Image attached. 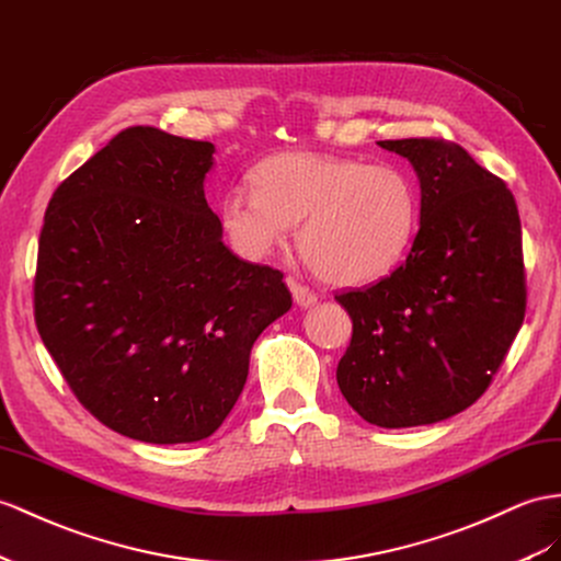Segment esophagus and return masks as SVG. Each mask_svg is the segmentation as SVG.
Listing matches in <instances>:
<instances>
[{
	"label": "esophagus",
	"instance_id": "1",
	"mask_svg": "<svg viewBox=\"0 0 561 561\" xmlns=\"http://www.w3.org/2000/svg\"><path fill=\"white\" fill-rule=\"evenodd\" d=\"M286 284H289V289H291V294H294V300H296V304H298L300 308H310V306L318 304V294L310 291L306 284L296 282L294 277H289V282H286Z\"/></svg>",
	"mask_w": 561,
	"mask_h": 561
}]
</instances>
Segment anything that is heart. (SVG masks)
<instances>
[{
    "mask_svg": "<svg viewBox=\"0 0 561 561\" xmlns=\"http://www.w3.org/2000/svg\"><path fill=\"white\" fill-rule=\"evenodd\" d=\"M249 190L229 192L220 227L247 261H263L298 227V249L322 282L365 286L393 272L420 229V190L391 163L284 151L251 170Z\"/></svg>",
    "mask_w": 561,
    "mask_h": 561,
    "instance_id": "b5f03b06",
    "label": "heart"
}]
</instances>
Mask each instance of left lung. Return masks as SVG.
Listing matches in <instances>:
<instances>
[{
    "instance_id": "obj_1",
    "label": "left lung",
    "mask_w": 561,
    "mask_h": 561,
    "mask_svg": "<svg viewBox=\"0 0 561 561\" xmlns=\"http://www.w3.org/2000/svg\"><path fill=\"white\" fill-rule=\"evenodd\" d=\"M420 178V232L391 277L339 294L353 320L336 367L369 424L408 428L477 403L522 329V222L507 184L445 139H383Z\"/></svg>"
}]
</instances>
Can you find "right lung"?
Returning a JSON list of instances; mask_svg holds the SVG:
<instances>
[{
    "mask_svg": "<svg viewBox=\"0 0 561 561\" xmlns=\"http://www.w3.org/2000/svg\"><path fill=\"white\" fill-rule=\"evenodd\" d=\"M213 153L127 127L59 184L39 232L37 332L80 403L135 440L208 438L255 339L291 308L279 270L222 243L204 194Z\"/></svg>",
    "mask_w": 561,
    "mask_h": 561,
    "instance_id": "right-lung-1",
    "label": "right lung"
}]
</instances>
